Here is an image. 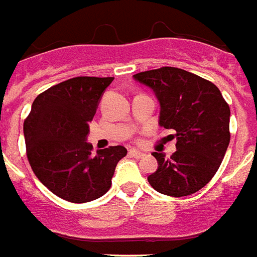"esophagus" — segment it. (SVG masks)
Returning <instances> with one entry per match:
<instances>
[{
    "instance_id": "34e87169",
    "label": "esophagus",
    "mask_w": 257,
    "mask_h": 257,
    "mask_svg": "<svg viewBox=\"0 0 257 257\" xmlns=\"http://www.w3.org/2000/svg\"><path fill=\"white\" fill-rule=\"evenodd\" d=\"M128 154H130V156H133V157H136V158H142L145 156L142 152H140V150H137V149H130V150H128Z\"/></svg>"
}]
</instances>
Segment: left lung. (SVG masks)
<instances>
[{"instance_id":"8db88e82","label":"left lung","mask_w":257,"mask_h":257,"mask_svg":"<svg viewBox=\"0 0 257 257\" xmlns=\"http://www.w3.org/2000/svg\"><path fill=\"white\" fill-rule=\"evenodd\" d=\"M133 78L157 97L158 124L176 131V152L169 158L153 152L158 168L148 181L160 194H195L213 179L226 153L230 108L213 82L183 69L161 67Z\"/></svg>"}]
</instances>
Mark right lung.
Masks as SVG:
<instances>
[{
  "label": "right lung",
  "mask_w": 257,
  "mask_h": 257,
  "mask_svg": "<svg viewBox=\"0 0 257 257\" xmlns=\"http://www.w3.org/2000/svg\"><path fill=\"white\" fill-rule=\"evenodd\" d=\"M112 77H76L54 85L32 103L24 121L27 157L44 186L59 198L85 203L103 196L112 184L124 146L93 153L86 142L89 123Z\"/></svg>",
  "instance_id": "right-lung-1"
}]
</instances>
